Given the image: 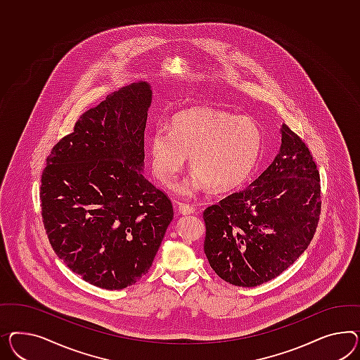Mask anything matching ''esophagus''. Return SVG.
<instances>
[{"label": "esophagus", "mask_w": 360, "mask_h": 360, "mask_svg": "<svg viewBox=\"0 0 360 360\" xmlns=\"http://www.w3.org/2000/svg\"><path fill=\"white\" fill-rule=\"evenodd\" d=\"M178 211L182 214H194L195 208L193 205L178 203Z\"/></svg>", "instance_id": "34e87169"}]
</instances>
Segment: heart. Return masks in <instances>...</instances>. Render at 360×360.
Wrapping results in <instances>:
<instances>
[{
    "mask_svg": "<svg viewBox=\"0 0 360 360\" xmlns=\"http://www.w3.org/2000/svg\"><path fill=\"white\" fill-rule=\"evenodd\" d=\"M263 150V134L250 119H238L219 110L193 108L176 114L170 131L155 129L149 140L150 165L155 178L172 185L191 157L196 178L181 186L190 194L210 187L224 193L243 185L258 165Z\"/></svg>",
    "mask_w": 360,
    "mask_h": 360,
    "instance_id": "1",
    "label": "heart"
}]
</instances>
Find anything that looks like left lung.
<instances>
[{
	"mask_svg": "<svg viewBox=\"0 0 360 360\" xmlns=\"http://www.w3.org/2000/svg\"><path fill=\"white\" fill-rule=\"evenodd\" d=\"M321 214L320 173L305 143L282 127V146L252 185L203 212L205 253L225 282L255 287L302 255Z\"/></svg>",
	"mask_w": 360,
	"mask_h": 360,
	"instance_id": "left-lung-1",
	"label": "left lung"
}]
</instances>
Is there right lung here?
I'll use <instances>...</instances> for the list:
<instances>
[{
    "instance_id": "1",
    "label": "right lung",
    "mask_w": 360,
    "mask_h": 360,
    "mask_svg": "<svg viewBox=\"0 0 360 360\" xmlns=\"http://www.w3.org/2000/svg\"><path fill=\"white\" fill-rule=\"evenodd\" d=\"M152 90L131 84L78 117L41 173V219L58 258L85 282L123 290L150 269L173 220L143 175Z\"/></svg>"
}]
</instances>
